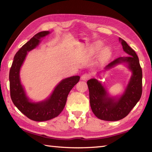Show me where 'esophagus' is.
Wrapping results in <instances>:
<instances>
[{
  "label": "esophagus",
  "mask_w": 152,
  "mask_h": 152,
  "mask_svg": "<svg viewBox=\"0 0 152 152\" xmlns=\"http://www.w3.org/2000/svg\"><path fill=\"white\" fill-rule=\"evenodd\" d=\"M91 74L89 73H85L83 74V75L82 76V80H83V81H87V80H88L90 78H91Z\"/></svg>",
  "instance_id": "34e87169"
}]
</instances>
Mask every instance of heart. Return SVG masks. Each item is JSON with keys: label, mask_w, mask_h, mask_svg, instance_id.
Listing matches in <instances>:
<instances>
[{"label": "heart", "mask_w": 152, "mask_h": 152, "mask_svg": "<svg viewBox=\"0 0 152 152\" xmlns=\"http://www.w3.org/2000/svg\"><path fill=\"white\" fill-rule=\"evenodd\" d=\"M101 46H102V43L101 42H96L95 44L94 48H95V50H96V49H99V48L101 47ZM111 54H112V52H111L110 48L108 46L104 47L102 50L101 52V59H102V60H107V59H108L110 57Z\"/></svg>", "instance_id": "heart-1"}]
</instances>
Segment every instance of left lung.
<instances>
[{
    "instance_id": "obj_1",
    "label": "left lung",
    "mask_w": 152,
    "mask_h": 152,
    "mask_svg": "<svg viewBox=\"0 0 152 152\" xmlns=\"http://www.w3.org/2000/svg\"><path fill=\"white\" fill-rule=\"evenodd\" d=\"M123 49L129 56L120 57L106 65L109 69L121 63H126L132 76L124 93L119 97L110 96L104 87L97 80H89L90 106L96 117L104 121H118L126 117L139 101L142 93V71L135 51L125 40L119 38Z\"/></svg>"
}]
</instances>
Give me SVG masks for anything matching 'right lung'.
Instances as JSON below:
<instances>
[{"label":"right lung","instance_id":"1","mask_svg":"<svg viewBox=\"0 0 152 152\" xmlns=\"http://www.w3.org/2000/svg\"><path fill=\"white\" fill-rule=\"evenodd\" d=\"M50 33L49 31L40 32L24 44L15 55L10 70V89L13 103L28 118L36 121H48L59 115L65 106L69 92L80 78L79 76H74L63 80L56 87L50 97L44 101L33 102L27 97L19 78L21 66L27 52L39 44L41 38Z\"/></svg>","mask_w":152,"mask_h":152}]
</instances>
